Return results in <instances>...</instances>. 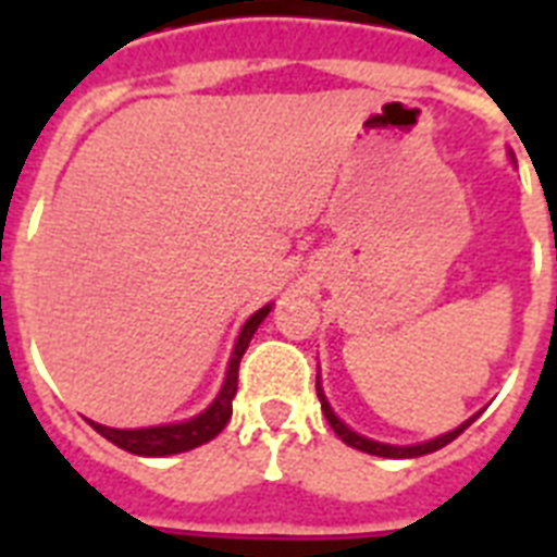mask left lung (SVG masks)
<instances>
[{
	"instance_id": "left-lung-1",
	"label": "left lung",
	"mask_w": 557,
	"mask_h": 557,
	"mask_svg": "<svg viewBox=\"0 0 557 557\" xmlns=\"http://www.w3.org/2000/svg\"><path fill=\"white\" fill-rule=\"evenodd\" d=\"M314 387H318V398H321V410H323V416H326V422H330V428L335 433H338L341 440L347 442V445H352V448H358V450H364V454H375V457H389V459H410V457H422V454H431V450H440V448H445V445H448V442H454L459 436V433L466 431L468 424L474 422L476 416H471V419H468L466 424H459L457 431H450V433H445V436H436V440H431V442H422V445H410V448H398V445H384V442H372V440H364V436H358L356 431H349L347 424L341 422L338 416L332 413V407H330V401H326V396H323V389H321V379H318V384H314Z\"/></svg>"
}]
</instances>
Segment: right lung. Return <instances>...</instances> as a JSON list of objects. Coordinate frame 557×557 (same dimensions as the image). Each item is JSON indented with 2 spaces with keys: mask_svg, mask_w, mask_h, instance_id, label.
I'll return each mask as SVG.
<instances>
[{
  "mask_svg": "<svg viewBox=\"0 0 557 557\" xmlns=\"http://www.w3.org/2000/svg\"><path fill=\"white\" fill-rule=\"evenodd\" d=\"M271 312V306H262L260 312H253L248 321H245L243 332H239V338H236L234 356H231V364H227V375L225 384L219 389L216 401L199 413L190 422L182 424H164V428H141V431H115V428H107V424L91 422V428L100 433V436H107L112 445L117 448L129 450V454H138V457H170V454H182V450L199 448L205 442H210L213 436L222 433V428L227 424L231 413H234V401L236 396V379H239V361H243L245 349L251 344L253 332L262 323V318Z\"/></svg>",
  "mask_w": 557,
  "mask_h": 557,
  "instance_id": "obj_1",
  "label": "right lung"
}]
</instances>
